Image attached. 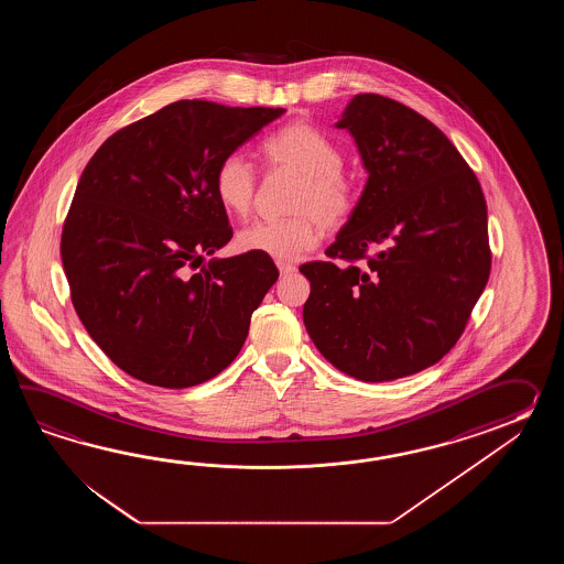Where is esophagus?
Masks as SVG:
<instances>
[{
  "mask_svg": "<svg viewBox=\"0 0 564 564\" xmlns=\"http://www.w3.org/2000/svg\"><path fill=\"white\" fill-rule=\"evenodd\" d=\"M278 270H280V274H292V272H296V265L288 264V262H278Z\"/></svg>",
  "mask_w": 564,
  "mask_h": 564,
  "instance_id": "esophagus-1",
  "label": "esophagus"
}]
</instances>
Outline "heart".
<instances>
[{"mask_svg":"<svg viewBox=\"0 0 564 564\" xmlns=\"http://www.w3.org/2000/svg\"><path fill=\"white\" fill-rule=\"evenodd\" d=\"M262 156L268 167L300 175L292 212L299 216L282 221H256L238 231L236 243L243 252L270 256L280 262L311 252L321 238V226L335 229L355 209V187L340 171L338 144L308 122H292L265 139ZM217 202L234 216L250 212L256 175L246 156L231 153L217 165L214 177Z\"/></svg>","mask_w":564,"mask_h":564,"instance_id":"heart-1","label":"heart"}]
</instances>
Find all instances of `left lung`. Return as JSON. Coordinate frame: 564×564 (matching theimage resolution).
Wrapping results in <instances>:
<instances>
[{"mask_svg": "<svg viewBox=\"0 0 564 564\" xmlns=\"http://www.w3.org/2000/svg\"><path fill=\"white\" fill-rule=\"evenodd\" d=\"M335 127L355 139L369 177L326 256L367 262L300 265L311 280L302 318L338 371L395 381L435 365L466 328L490 276L486 199L456 147L413 108L357 95Z\"/></svg>", "mask_w": 564, "mask_h": 564, "instance_id": "8db88e82", "label": "left lung"}]
</instances>
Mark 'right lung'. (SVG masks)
Here are the masks:
<instances>
[{"mask_svg": "<svg viewBox=\"0 0 564 564\" xmlns=\"http://www.w3.org/2000/svg\"><path fill=\"white\" fill-rule=\"evenodd\" d=\"M284 112L177 100L108 137L88 161L62 264L88 335L134 379L185 389L238 357L278 268L258 252L205 264L231 240L214 177Z\"/></svg>", "mask_w": 564, "mask_h": 564, "instance_id": "obj_1", "label": "right lung"}]
</instances>
